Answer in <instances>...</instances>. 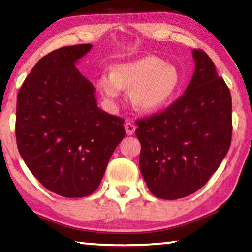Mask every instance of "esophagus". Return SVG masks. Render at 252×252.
<instances>
[{
	"instance_id": "obj_1",
	"label": "esophagus",
	"mask_w": 252,
	"mask_h": 252,
	"mask_svg": "<svg viewBox=\"0 0 252 252\" xmlns=\"http://www.w3.org/2000/svg\"><path fill=\"white\" fill-rule=\"evenodd\" d=\"M125 129H126L127 135H132V134H134V132H135L136 126L134 125L132 122H127L125 124Z\"/></svg>"
}]
</instances>
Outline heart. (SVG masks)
<instances>
[{
	"mask_svg": "<svg viewBox=\"0 0 252 252\" xmlns=\"http://www.w3.org/2000/svg\"><path fill=\"white\" fill-rule=\"evenodd\" d=\"M97 86L103 96L115 102L122 89H132L130 102L140 112H154L174 97L180 75L173 65L155 56H147L116 66L113 73L99 77Z\"/></svg>",
	"mask_w": 252,
	"mask_h": 252,
	"instance_id": "1",
	"label": "heart"
}]
</instances>
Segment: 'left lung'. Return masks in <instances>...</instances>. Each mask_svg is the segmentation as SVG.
Masks as SVG:
<instances>
[{"mask_svg":"<svg viewBox=\"0 0 252 252\" xmlns=\"http://www.w3.org/2000/svg\"><path fill=\"white\" fill-rule=\"evenodd\" d=\"M195 72L185 94L163 112L136 120L140 170L156 197L178 199L201 189L220 166L232 141V96L203 50H192Z\"/></svg>","mask_w":252,"mask_h":252,"instance_id":"8db88e82","label":"left lung"}]
</instances>
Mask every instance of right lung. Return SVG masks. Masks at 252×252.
Segmentation results:
<instances>
[{"mask_svg": "<svg viewBox=\"0 0 252 252\" xmlns=\"http://www.w3.org/2000/svg\"><path fill=\"white\" fill-rule=\"evenodd\" d=\"M92 47L77 44L46 55L17 96L20 156L48 190L68 198L97 189L125 136V120L98 108L95 87L75 67Z\"/></svg>", "mask_w": 252, "mask_h": 252, "instance_id": "obj_1", "label": "right lung"}]
</instances>
